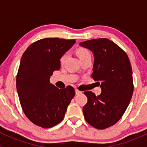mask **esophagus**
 I'll use <instances>...</instances> for the list:
<instances>
[{"label":"esophagus","mask_w":147,"mask_h":147,"mask_svg":"<svg viewBox=\"0 0 147 147\" xmlns=\"http://www.w3.org/2000/svg\"><path fill=\"white\" fill-rule=\"evenodd\" d=\"M75 93H76V94H81V93H82V92L80 91V90H78V89H76V90H75Z\"/></svg>","instance_id":"34e87169"}]
</instances>
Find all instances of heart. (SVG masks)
I'll list each match as a JSON object with an SVG mask.
<instances>
[{"label": "heart", "instance_id": "b5f03b06", "mask_svg": "<svg viewBox=\"0 0 147 147\" xmlns=\"http://www.w3.org/2000/svg\"><path fill=\"white\" fill-rule=\"evenodd\" d=\"M77 54H78V57H80V60L81 59L84 58V57H88V56H91L90 51H89L87 49L84 48V47H80V48L78 49V50H77ZM68 56H69V54H68L67 53H65V54H63V55H62V57H60V64H65V63L67 61V60Z\"/></svg>", "mask_w": 147, "mask_h": 147}]
</instances>
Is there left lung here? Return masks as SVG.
I'll use <instances>...</instances> for the list:
<instances>
[{
    "instance_id": "8db88e82",
    "label": "left lung",
    "mask_w": 147,
    "mask_h": 147,
    "mask_svg": "<svg viewBox=\"0 0 147 147\" xmlns=\"http://www.w3.org/2000/svg\"><path fill=\"white\" fill-rule=\"evenodd\" d=\"M94 56L92 77L102 88L96 96L84 92L87 102L82 108L84 119L98 129L116 124L125 112L134 91L132 70L127 53L107 38L80 42Z\"/></svg>"
}]
</instances>
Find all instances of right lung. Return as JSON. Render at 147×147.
<instances>
[{
    "label": "right lung",
    "instance_id": "right-lung-1",
    "mask_svg": "<svg viewBox=\"0 0 147 147\" xmlns=\"http://www.w3.org/2000/svg\"><path fill=\"white\" fill-rule=\"evenodd\" d=\"M75 43V39L44 38L31 44L22 56L16 87L23 112L35 125L50 128L64 119L75 89L57 88L50 77L60 69V57Z\"/></svg>",
    "mask_w": 147,
    "mask_h": 147
}]
</instances>
